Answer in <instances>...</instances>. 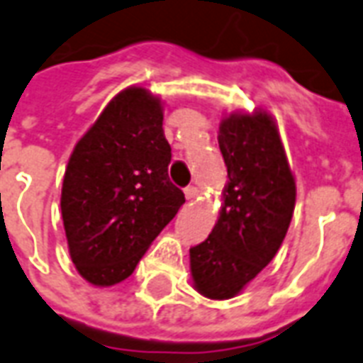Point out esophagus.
<instances>
[{
    "label": "esophagus",
    "instance_id": "1",
    "mask_svg": "<svg viewBox=\"0 0 363 363\" xmlns=\"http://www.w3.org/2000/svg\"><path fill=\"white\" fill-rule=\"evenodd\" d=\"M184 196H186L188 201H192L196 196H198V188L196 186H186L184 188Z\"/></svg>",
    "mask_w": 363,
    "mask_h": 363
}]
</instances>
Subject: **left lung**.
I'll use <instances>...</instances> for the list:
<instances>
[{
    "mask_svg": "<svg viewBox=\"0 0 363 363\" xmlns=\"http://www.w3.org/2000/svg\"><path fill=\"white\" fill-rule=\"evenodd\" d=\"M228 182L215 228L190 247L194 287L232 298L272 261L295 209V179L272 116L230 114L218 125Z\"/></svg>",
    "mask_w": 363,
    "mask_h": 363,
    "instance_id": "obj_1",
    "label": "left lung"
}]
</instances>
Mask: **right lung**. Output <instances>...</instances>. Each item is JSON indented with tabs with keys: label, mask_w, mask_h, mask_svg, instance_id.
<instances>
[{
	"label": "right lung",
	"mask_w": 363,
	"mask_h": 363,
	"mask_svg": "<svg viewBox=\"0 0 363 363\" xmlns=\"http://www.w3.org/2000/svg\"><path fill=\"white\" fill-rule=\"evenodd\" d=\"M162 125V101L129 87L72 152L60 209L72 262L93 286L129 278L184 203L167 175L171 146Z\"/></svg>",
	"instance_id": "obj_1"
}]
</instances>
